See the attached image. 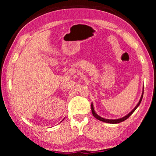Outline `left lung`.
<instances>
[{"label":"left lung","mask_w":156,"mask_h":156,"mask_svg":"<svg viewBox=\"0 0 156 156\" xmlns=\"http://www.w3.org/2000/svg\"><path fill=\"white\" fill-rule=\"evenodd\" d=\"M143 94H144V88H143V89H142V94L141 98H140V101H139V102L138 103V105H136V107L134 108V109H133V110H132L130 113H128V114L124 116V117H123V118H119V119L112 120V119H105V118H103L100 117V116H99L97 114V113H96V112H95L94 109V106H93V105L91 104V108L92 114L94 115V116L95 118H96V119L99 120H100V121H102V122H107V123H110V124H117V123H120V122H123V121H125V120L127 119V118L129 117V116H130V115L132 114V113H133L134 112H135V110L137 109V108H138V107L139 106L140 104L141 101H142V97H143Z\"/></svg>","instance_id":"obj_1"}]
</instances>
